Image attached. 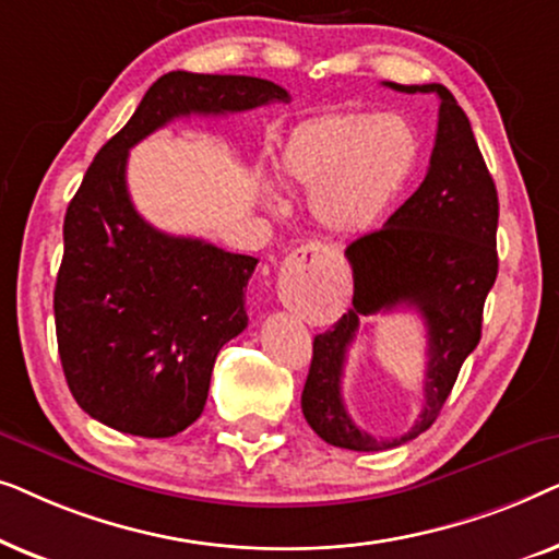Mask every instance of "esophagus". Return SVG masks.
Wrapping results in <instances>:
<instances>
[{
  "instance_id": "esophagus-1",
  "label": "esophagus",
  "mask_w": 559,
  "mask_h": 559,
  "mask_svg": "<svg viewBox=\"0 0 559 559\" xmlns=\"http://www.w3.org/2000/svg\"><path fill=\"white\" fill-rule=\"evenodd\" d=\"M331 257V251H328L323 243H302L300 249H295L293 254H289V262H297V264H308V262H318V259H328Z\"/></svg>"
}]
</instances>
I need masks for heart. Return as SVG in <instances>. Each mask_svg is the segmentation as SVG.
<instances>
[{"mask_svg": "<svg viewBox=\"0 0 559 559\" xmlns=\"http://www.w3.org/2000/svg\"><path fill=\"white\" fill-rule=\"evenodd\" d=\"M417 163L419 134L402 114H331L287 136L277 175L310 188V213L325 231L354 236L379 224Z\"/></svg>", "mask_w": 559, "mask_h": 559, "instance_id": "obj_1", "label": "heart"}]
</instances>
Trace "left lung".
<instances>
[{"label": "left lung", "mask_w": 559, "mask_h": 559, "mask_svg": "<svg viewBox=\"0 0 559 559\" xmlns=\"http://www.w3.org/2000/svg\"><path fill=\"white\" fill-rule=\"evenodd\" d=\"M384 86L404 94H438L440 114L430 167L423 186L379 231L348 243L354 308L331 331L316 335L302 389V415L312 430L335 448L361 453L415 440L438 419L457 371L478 346L484 302L499 272V195L465 111L440 83ZM402 304L415 307L428 328L426 407L400 439L377 441L356 428L345 412L340 394L342 364L357 320Z\"/></svg>", "instance_id": "1"}]
</instances>
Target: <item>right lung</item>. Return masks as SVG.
<instances>
[{"mask_svg": "<svg viewBox=\"0 0 559 559\" xmlns=\"http://www.w3.org/2000/svg\"><path fill=\"white\" fill-rule=\"evenodd\" d=\"M274 102L289 94L254 75L165 73L68 203L52 295L58 354L73 400L106 427L173 438L201 417L221 346L249 323L259 262L150 226L127 190L129 150L178 117Z\"/></svg>", "mask_w": 559, "mask_h": 559, "instance_id": "obj_1", "label": "right lung"}]
</instances>
